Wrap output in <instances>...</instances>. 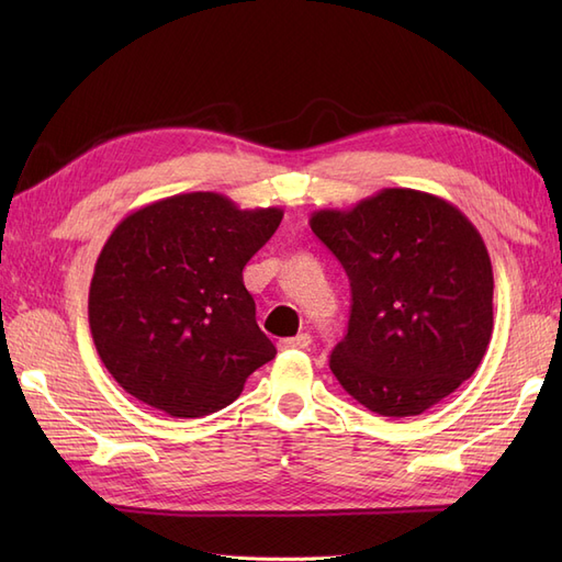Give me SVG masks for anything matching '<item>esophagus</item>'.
Segmentation results:
<instances>
[{
  "instance_id": "1",
  "label": "esophagus",
  "mask_w": 562,
  "mask_h": 562,
  "mask_svg": "<svg viewBox=\"0 0 562 562\" xmlns=\"http://www.w3.org/2000/svg\"><path fill=\"white\" fill-rule=\"evenodd\" d=\"M312 345V337L307 333H300L295 337H288V339H279V349L288 351V349H307Z\"/></svg>"
}]
</instances>
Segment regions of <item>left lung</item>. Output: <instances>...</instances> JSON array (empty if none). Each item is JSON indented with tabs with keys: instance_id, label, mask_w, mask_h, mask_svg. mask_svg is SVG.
<instances>
[{
	"instance_id": "left-lung-1",
	"label": "left lung",
	"mask_w": 562,
	"mask_h": 562,
	"mask_svg": "<svg viewBox=\"0 0 562 562\" xmlns=\"http://www.w3.org/2000/svg\"><path fill=\"white\" fill-rule=\"evenodd\" d=\"M312 232L342 262L349 328L330 370L384 417H415L481 366L492 337V265L446 199L389 187L351 211H316Z\"/></svg>"
}]
</instances>
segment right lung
I'll return each instance as SVG.
<instances>
[{
	"label": "right lung",
	"mask_w": 562,
	"mask_h": 562,
	"mask_svg": "<svg viewBox=\"0 0 562 562\" xmlns=\"http://www.w3.org/2000/svg\"><path fill=\"white\" fill-rule=\"evenodd\" d=\"M281 217V209L241 211L217 192H190L114 227L91 279L89 326L119 386L171 417H203L239 398L248 375L277 356L255 321L244 267Z\"/></svg>",
	"instance_id": "obj_1"
}]
</instances>
